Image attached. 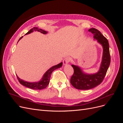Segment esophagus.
I'll return each instance as SVG.
<instances>
[{"label": "esophagus", "instance_id": "34e87169", "mask_svg": "<svg viewBox=\"0 0 123 123\" xmlns=\"http://www.w3.org/2000/svg\"><path fill=\"white\" fill-rule=\"evenodd\" d=\"M70 58L69 57H66L64 59V61H63V64H64V65H67L69 63V62H70Z\"/></svg>", "mask_w": 123, "mask_h": 123}]
</instances>
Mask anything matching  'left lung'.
Returning <instances> with one entry per match:
<instances>
[{"label":"left lung","instance_id":"left-lung-1","mask_svg":"<svg viewBox=\"0 0 123 123\" xmlns=\"http://www.w3.org/2000/svg\"><path fill=\"white\" fill-rule=\"evenodd\" d=\"M93 34V38L103 47V52L101 64L98 71L94 74L84 72L80 67L72 65L74 73L70 82L73 86L79 90H89L99 85L105 77L110 63V55L108 41L98 30L91 28L88 30Z\"/></svg>","mask_w":123,"mask_h":123}]
</instances>
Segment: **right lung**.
Wrapping results in <instances>:
<instances>
[{
    "label": "right lung",
    "mask_w": 123,
    "mask_h": 123,
    "mask_svg": "<svg viewBox=\"0 0 123 123\" xmlns=\"http://www.w3.org/2000/svg\"><path fill=\"white\" fill-rule=\"evenodd\" d=\"M33 31H38L43 33V34H46L48 33V32L43 30L42 29H38V28H37V27H34L33 28L31 29L28 32L26 33L25 35L30 34V33H32ZM23 36L21 37L18 41H19L20 39L23 38ZM62 62L60 63V64L52 67L51 68H50L48 70H47L46 72L44 74V75H43L42 79H41V80H40L39 81H37V82H29V81H25L23 80L20 79V78L18 77L17 75V77L18 80H19V83L21 85H23V86H24L26 87H28L29 88H30L32 89H34V90H42L43 89L46 88L47 86L48 85V84H49L51 74L52 72L55 69L61 68L62 66Z\"/></svg>",
    "instance_id": "right-lung-1"
}]
</instances>
